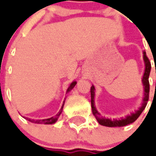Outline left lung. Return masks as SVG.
<instances>
[{
  "instance_id": "1",
  "label": "left lung",
  "mask_w": 156,
  "mask_h": 156,
  "mask_svg": "<svg viewBox=\"0 0 156 156\" xmlns=\"http://www.w3.org/2000/svg\"><path fill=\"white\" fill-rule=\"evenodd\" d=\"M144 60L145 63V70H144V74L143 76V84L144 86V101L142 107L136 111L134 113H132L131 115L127 116L125 119H119V120H112L109 119H105L102 118L101 114L97 111L96 108L94 107V96H95V87L92 86L90 87V103H91V109H92V113L95 116V118L97 119L98 122L101 124V125L106 126V127H123V126L128 125L133 122L136 120L140 114L142 113L144 109L145 108L147 105V102L149 101V94H150V82H149V76H150V73H151V64L150 62V59L148 58L146 56L145 52H144Z\"/></svg>"
}]
</instances>
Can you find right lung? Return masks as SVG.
Segmentation results:
<instances>
[{
    "mask_svg": "<svg viewBox=\"0 0 156 156\" xmlns=\"http://www.w3.org/2000/svg\"><path fill=\"white\" fill-rule=\"evenodd\" d=\"M76 85V81H74V82H72V83L70 84V86L69 87V88H68V90H67V91H69L70 90H72L73 88H74V87ZM63 107H64V104H63L62 108H61V109L59 110V112H58V113L56 114V115L55 116V117H52V118H50V119H42V120H31V119H28L30 122H35V123H44V124H53V123H55L56 121H57V119H58V118L59 117V115H60V113H61V112H62L63 110Z\"/></svg>",
    "mask_w": 156,
    "mask_h": 156,
    "instance_id": "add662e5",
    "label": "right lung"
}]
</instances>
